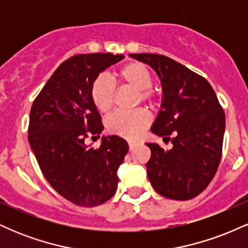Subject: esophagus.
Instances as JSON below:
<instances>
[{
  "mask_svg": "<svg viewBox=\"0 0 248 248\" xmlns=\"http://www.w3.org/2000/svg\"><path fill=\"white\" fill-rule=\"evenodd\" d=\"M128 147H129V150L132 152L134 148H135V143L134 142H128Z\"/></svg>",
  "mask_w": 248,
  "mask_h": 248,
  "instance_id": "1",
  "label": "esophagus"
}]
</instances>
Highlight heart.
Masks as SVG:
<instances>
[{"mask_svg":"<svg viewBox=\"0 0 248 248\" xmlns=\"http://www.w3.org/2000/svg\"><path fill=\"white\" fill-rule=\"evenodd\" d=\"M119 81L135 90H139L138 102H147L153 106L156 101V92L153 90L154 77L144 64L132 62L122 66L116 73ZM93 105L102 113L113 107L116 90L107 77L98 76L93 80L90 90ZM150 124V115L146 108H138L132 112L118 110L106 119V128L109 133L134 140Z\"/></svg>","mask_w":248,"mask_h":248,"instance_id":"1","label":"heart"}]
</instances>
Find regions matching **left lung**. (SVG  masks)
Listing matches in <instances>:
<instances>
[{
	"instance_id": "1",
	"label": "left lung",
	"mask_w": 248,
	"mask_h": 248,
	"mask_svg": "<svg viewBox=\"0 0 248 248\" xmlns=\"http://www.w3.org/2000/svg\"><path fill=\"white\" fill-rule=\"evenodd\" d=\"M156 71L163 88L162 108L152 132L171 141L164 150L147 143L152 156L147 175L156 192L176 201L206 189L220 163L225 113L210 82L167 56L132 53ZM173 135L174 138H170Z\"/></svg>"
}]
</instances>
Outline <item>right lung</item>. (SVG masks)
<instances>
[{
	"mask_svg": "<svg viewBox=\"0 0 248 248\" xmlns=\"http://www.w3.org/2000/svg\"><path fill=\"white\" fill-rule=\"evenodd\" d=\"M124 59L122 55H76L62 62L30 110L28 139L45 179L59 195L79 206L93 207L113 197L118 168L128 144L116 135L88 147V135L104 129L91 99V85L99 73ZM94 138V136H93Z\"/></svg>",
	"mask_w": 248,
	"mask_h": 248,
	"instance_id": "right-lung-1",
	"label": "right lung"
}]
</instances>
